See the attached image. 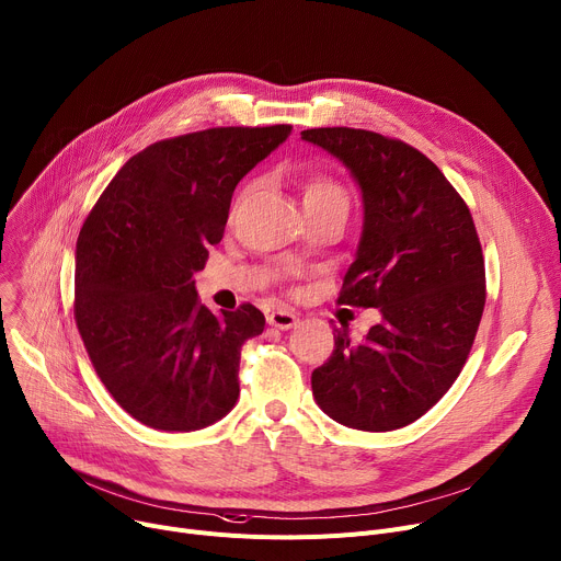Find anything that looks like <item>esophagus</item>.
<instances>
[{"instance_id": "34e87169", "label": "esophagus", "mask_w": 561, "mask_h": 561, "mask_svg": "<svg viewBox=\"0 0 561 561\" xmlns=\"http://www.w3.org/2000/svg\"><path fill=\"white\" fill-rule=\"evenodd\" d=\"M297 322H300V318H297L293 311L288 309H277V311H271L268 313V324L271 327H277V329H290L295 327Z\"/></svg>"}]
</instances>
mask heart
Returning <instances> with one entry per match:
<instances>
[{
	"instance_id": "heart-1",
	"label": "heart",
	"mask_w": 561,
	"mask_h": 561,
	"mask_svg": "<svg viewBox=\"0 0 561 561\" xmlns=\"http://www.w3.org/2000/svg\"><path fill=\"white\" fill-rule=\"evenodd\" d=\"M305 205H311V203H327V201H343L347 203V194L341 186V182H335L331 175H313L307 180L305 184Z\"/></svg>"
}]
</instances>
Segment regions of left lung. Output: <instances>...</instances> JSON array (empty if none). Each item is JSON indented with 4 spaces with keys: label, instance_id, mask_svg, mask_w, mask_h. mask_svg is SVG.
I'll return each instance as SVG.
<instances>
[{
    "label": "left lung",
    "instance_id": "1",
    "mask_svg": "<svg viewBox=\"0 0 561 561\" xmlns=\"http://www.w3.org/2000/svg\"><path fill=\"white\" fill-rule=\"evenodd\" d=\"M302 139L339 158L363 194V234L339 305L381 311L360 343L333 327L313 397L350 428H403L454 386L482 318L484 259L471 211L401 139L345 126L302 130Z\"/></svg>",
    "mask_w": 561,
    "mask_h": 561
}]
</instances>
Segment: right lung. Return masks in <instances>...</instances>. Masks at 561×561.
Instances as JSON below:
<instances>
[{
	"instance_id": "obj_1",
	"label": "right lung",
	"mask_w": 561,
	"mask_h": 561,
	"mask_svg": "<svg viewBox=\"0 0 561 561\" xmlns=\"http://www.w3.org/2000/svg\"><path fill=\"white\" fill-rule=\"evenodd\" d=\"M290 128L228 126L156 141L88 214L73 318L101 383L137 422L198 431L234 408L241 347L266 318L250 302L214 316L194 273L222 239L239 180Z\"/></svg>"
}]
</instances>
